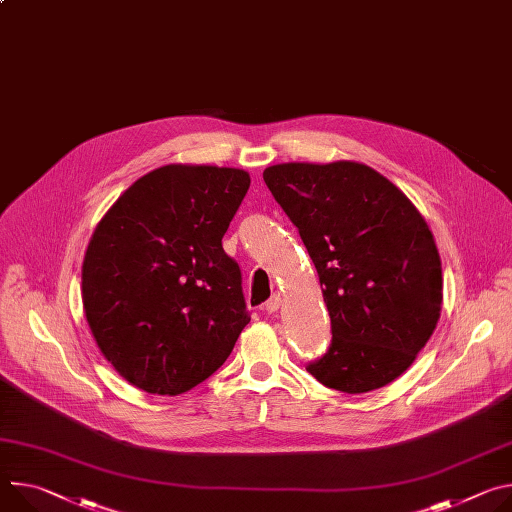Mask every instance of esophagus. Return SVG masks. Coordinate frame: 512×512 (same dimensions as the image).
<instances>
[{
  "label": "esophagus",
  "mask_w": 512,
  "mask_h": 512,
  "mask_svg": "<svg viewBox=\"0 0 512 512\" xmlns=\"http://www.w3.org/2000/svg\"><path fill=\"white\" fill-rule=\"evenodd\" d=\"M280 304H282V296H280V292H273L271 294V298L265 302V312H275L277 308H280Z\"/></svg>",
  "instance_id": "34e87169"
}]
</instances>
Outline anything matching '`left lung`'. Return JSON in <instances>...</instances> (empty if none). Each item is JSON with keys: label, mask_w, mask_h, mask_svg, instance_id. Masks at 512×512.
<instances>
[{"label": "left lung", "mask_w": 512, "mask_h": 512, "mask_svg": "<svg viewBox=\"0 0 512 512\" xmlns=\"http://www.w3.org/2000/svg\"><path fill=\"white\" fill-rule=\"evenodd\" d=\"M318 271L333 341L306 369L363 394L394 382L431 339L443 302L435 239L412 202L367 165L284 163L263 171Z\"/></svg>", "instance_id": "left-lung-1"}]
</instances>
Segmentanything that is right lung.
Instances as JSON below:
<instances>
[{
  "instance_id": "add662e5",
  "label": "right lung",
  "mask_w": 512,
  "mask_h": 512,
  "mask_svg": "<svg viewBox=\"0 0 512 512\" xmlns=\"http://www.w3.org/2000/svg\"><path fill=\"white\" fill-rule=\"evenodd\" d=\"M247 171L165 165L116 200L89 241L81 296L104 357L149 394L188 392L226 361L251 314L222 237Z\"/></svg>"
}]
</instances>
